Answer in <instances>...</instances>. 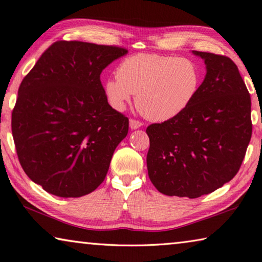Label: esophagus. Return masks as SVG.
<instances>
[{
  "instance_id": "1",
  "label": "esophagus",
  "mask_w": 262,
  "mask_h": 262,
  "mask_svg": "<svg viewBox=\"0 0 262 262\" xmlns=\"http://www.w3.org/2000/svg\"><path fill=\"white\" fill-rule=\"evenodd\" d=\"M143 126V122L135 120V119H130L129 120V127L130 129H137V128H140Z\"/></svg>"
}]
</instances>
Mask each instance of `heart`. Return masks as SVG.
<instances>
[{
    "label": "heart",
    "instance_id": "obj_1",
    "mask_svg": "<svg viewBox=\"0 0 262 262\" xmlns=\"http://www.w3.org/2000/svg\"><path fill=\"white\" fill-rule=\"evenodd\" d=\"M117 77L104 82V94L114 109L122 111L136 94V105L158 122L179 117L190 107L202 84L197 64L185 57L137 54L122 60Z\"/></svg>",
    "mask_w": 262,
    "mask_h": 262
}]
</instances>
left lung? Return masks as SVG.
Returning a JSON list of instances; mask_svg holds the SVG:
<instances>
[{"instance_id": "obj_1", "label": "left lung", "mask_w": 262, "mask_h": 262, "mask_svg": "<svg viewBox=\"0 0 262 262\" xmlns=\"http://www.w3.org/2000/svg\"><path fill=\"white\" fill-rule=\"evenodd\" d=\"M206 75L192 104L146 128L149 180L166 196L198 198L232 180L251 140V98L229 57L192 51Z\"/></svg>"}]
</instances>
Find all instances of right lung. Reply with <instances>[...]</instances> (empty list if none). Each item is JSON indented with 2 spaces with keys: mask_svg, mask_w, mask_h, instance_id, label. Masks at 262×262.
Returning a JSON list of instances; mask_svg holds the SVG:
<instances>
[{
  "mask_svg": "<svg viewBox=\"0 0 262 262\" xmlns=\"http://www.w3.org/2000/svg\"><path fill=\"white\" fill-rule=\"evenodd\" d=\"M127 51L56 41L22 80L12 135L22 169L43 190L76 198L101 185L128 118L111 108L100 74Z\"/></svg>",
  "mask_w": 262,
  "mask_h": 262,
  "instance_id": "obj_1",
  "label": "right lung"
}]
</instances>
